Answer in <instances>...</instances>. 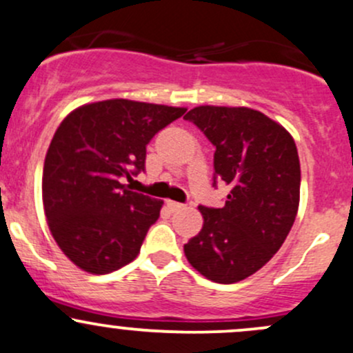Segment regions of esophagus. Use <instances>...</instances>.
I'll return each instance as SVG.
<instances>
[{
  "label": "esophagus",
  "mask_w": 353,
  "mask_h": 353,
  "mask_svg": "<svg viewBox=\"0 0 353 353\" xmlns=\"http://www.w3.org/2000/svg\"><path fill=\"white\" fill-rule=\"evenodd\" d=\"M168 208L172 209V211H179V209H184V204L176 203V201H168Z\"/></svg>",
  "instance_id": "34e87169"
}]
</instances>
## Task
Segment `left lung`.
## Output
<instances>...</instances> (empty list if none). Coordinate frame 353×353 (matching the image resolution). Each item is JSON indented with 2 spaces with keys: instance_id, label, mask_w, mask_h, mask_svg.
Returning <instances> with one entry per match:
<instances>
[{
  "instance_id": "1",
  "label": "left lung",
  "mask_w": 353,
  "mask_h": 353,
  "mask_svg": "<svg viewBox=\"0 0 353 353\" xmlns=\"http://www.w3.org/2000/svg\"><path fill=\"white\" fill-rule=\"evenodd\" d=\"M192 122L216 147L212 185H231L223 208L199 206L203 230L184 245L188 261L214 283L256 273L280 250L300 203V159L280 123L248 107L203 105Z\"/></svg>"
}]
</instances>
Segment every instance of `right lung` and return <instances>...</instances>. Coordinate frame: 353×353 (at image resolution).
Returning <instances> with one entry per match:
<instances>
[{
  "label": "right lung",
  "instance_id": "obj_1",
  "mask_svg": "<svg viewBox=\"0 0 353 353\" xmlns=\"http://www.w3.org/2000/svg\"><path fill=\"white\" fill-rule=\"evenodd\" d=\"M185 108L114 99L73 110L43 168V208L57 245L79 268L105 274L141 251L162 201L122 181L145 170V147Z\"/></svg>",
  "mask_w": 353,
  "mask_h": 353
}]
</instances>
